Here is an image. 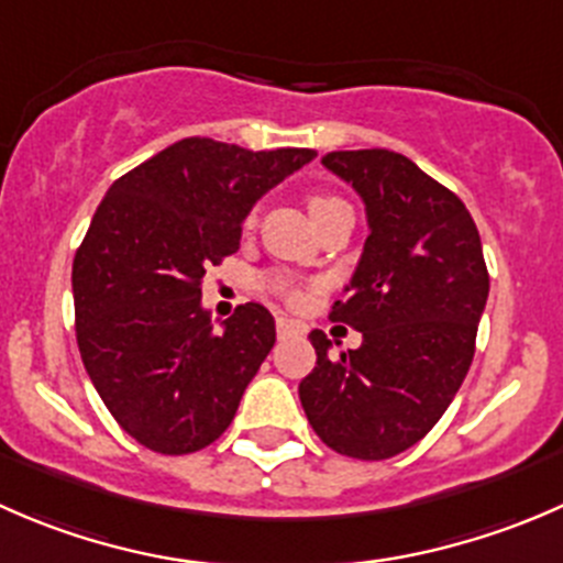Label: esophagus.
Returning <instances> with one entry per match:
<instances>
[{"label": "esophagus", "mask_w": 563, "mask_h": 563, "mask_svg": "<svg viewBox=\"0 0 563 563\" xmlns=\"http://www.w3.org/2000/svg\"><path fill=\"white\" fill-rule=\"evenodd\" d=\"M302 332V327H299L297 321H291V318H277V338H291V334H299Z\"/></svg>", "instance_id": "esophagus-1"}]
</instances>
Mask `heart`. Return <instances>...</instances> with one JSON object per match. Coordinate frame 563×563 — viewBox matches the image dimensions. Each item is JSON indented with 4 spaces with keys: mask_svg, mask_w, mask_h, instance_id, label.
<instances>
[{
    "mask_svg": "<svg viewBox=\"0 0 563 563\" xmlns=\"http://www.w3.org/2000/svg\"><path fill=\"white\" fill-rule=\"evenodd\" d=\"M334 207H349V203L338 196H329V192H316V196L308 198L310 214H321V212H327V209H334ZM269 288L272 291L283 294V291H288V283L283 280V277H269Z\"/></svg>",
    "mask_w": 563,
    "mask_h": 563,
    "instance_id": "b5f03b06",
    "label": "heart"
}]
</instances>
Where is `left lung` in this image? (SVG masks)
Returning <instances> with one entry per match:
<instances>
[{
	"mask_svg": "<svg viewBox=\"0 0 563 563\" xmlns=\"http://www.w3.org/2000/svg\"><path fill=\"white\" fill-rule=\"evenodd\" d=\"M321 163L360 192L371 225L329 313L360 329L362 345L334 356L313 329L318 360L299 400L329 450L387 460L424 439L457 395L490 277L465 203L406 155L329 152Z\"/></svg>",
	"mask_w": 563,
	"mask_h": 563,
	"instance_id": "1",
	"label": "left lung"
}]
</instances>
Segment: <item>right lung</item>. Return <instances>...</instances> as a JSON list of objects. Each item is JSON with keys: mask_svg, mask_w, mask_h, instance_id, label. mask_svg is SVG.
<instances>
[{"mask_svg": "<svg viewBox=\"0 0 563 563\" xmlns=\"http://www.w3.org/2000/svg\"><path fill=\"white\" fill-rule=\"evenodd\" d=\"M316 157L181 139L119 176L73 258L76 340L119 428L161 455L225 433L275 345L264 305H240L214 332L201 280L240 250L253 203Z\"/></svg>", "mask_w": 563, "mask_h": 563, "instance_id": "add662e5", "label": "right lung"}]
</instances>
